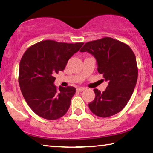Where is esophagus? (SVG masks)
<instances>
[{
  "label": "esophagus",
  "mask_w": 153,
  "mask_h": 153,
  "mask_svg": "<svg viewBox=\"0 0 153 153\" xmlns=\"http://www.w3.org/2000/svg\"><path fill=\"white\" fill-rule=\"evenodd\" d=\"M84 90H85V88H84V87H78V88H77V91L79 92L83 91Z\"/></svg>",
  "instance_id": "obj_1"
}]
</instances>
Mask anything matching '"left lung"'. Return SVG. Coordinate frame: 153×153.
<instances>
[{
    "mask_svg": "<svg viewBox=\"0 0 153 153\" xmlns=\"http://www.w3.org/2000/svg\"><path fill=\"white\" fill-rule=\"evenodd\" d=\"M80 52L95 58L98 72L108 82L102 93L94 89L95 98L88 104L90 110L102 118L118 113L127 104L136 85L138 70L134 53L129 45L111 37L87 42Z\"/></svg>",
    "mask_w": 153,
    "mask_h": 153,
    "instance_id": "8db88e82",
    "label": "left lung"
}]
</instances>
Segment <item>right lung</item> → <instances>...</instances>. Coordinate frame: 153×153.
<instances>
[{
    "label": "right lung",
    "mask_w": 153,
    "mask_h": 153,
    "mask_svg": "<svg viewBox=\"0 0 153 153\" xmlns=\"http://www.w3.org/2000/svg\"><path fill=\"white\" fill-rule=\"evenodd\" d=\"M83 44L45 40L24 52L19 67V84L29 107L40 117L56 120L69 110L76 90L73 86L57 88L54 76L65 69Z\"/></svg>",
    "instance_id": "obj_1"
}]
</instances>
